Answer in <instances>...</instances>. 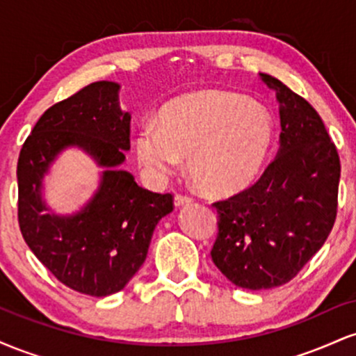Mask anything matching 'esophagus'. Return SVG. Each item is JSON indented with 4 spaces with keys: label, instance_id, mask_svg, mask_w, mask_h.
Here are the masks:
<instances>
[{
    "label": "esophagus",
    "instance_id": "obj_1",
    "mask_svg": "<svg viewBox=\"0 0 356 356\" xmlns=\"http://www.w3.org/2000/svg\"><path fill=\"white\" fill-rule=\"evenodd\" d=\"M192 202V199L191 197H187V195H175L174 197V204H175V207H182V206H187V204H191Z\"/></svg>",
    "mask_w": 356,
    "mask_h": 356
}]
</instances>
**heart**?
Returning <instances> with one entry per match:
<instances>
[{
  "instance_id": "b5f03b06",
  "label": "heart",
  "mask_w": 356,
  "mask_h": 356,
  "mask_svg": "<svg viewBox=\"0 0 356 356\" xmlns=\"http://www.w3.org/2000/svg\"><path fill=\"white\" fill-rule=\"evenodd\" d=\"M276 138L275 117L248 97L219 90L167 102L137 130L134 149L150 181H164L189 157L192 181L219 197L249 189L263 174Z\"/></svg>"
}]
</instances>
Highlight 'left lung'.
Listing matches in <instances>:
<instances>
[{"label":"left lung","instance_id":"1","mask_svg":"<svg viewBox=\"0 0 356 356\" xmlns=\"http://www.w3.org/2000/svg\"><path fill=\"white\" fill-rule=\"evenodd\" d=\"M280 104V150L248 191L216 202L219 234L211 256L232 284L288 283L320 251L337 218L340 157L321 117L283 81L259 73Z\"/></svg>","mask_w":356,"mask_h":356}]
</instances>
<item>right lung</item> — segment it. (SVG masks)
Here are the masks:
<instances>
[{
    "label": "right lung",
    "instance_id": "1",
    "mask_svg": "<svg viewBox=\"0 0 356 356\" xmlns=\"http://www.w3.org/2000/svg\"><path fill=\"white\" fill-rule=\"evenodd\" d=\"M120 85L95 81L50 107L18 159V219L28 248L68 288L90 296L120 291L144 264L172 195L140 187L122 169L130 150V112ZM76 148L101 169L96 191L76 211L58 213L44 197V179L65 149Z\"/></svg>",
    "mask_w": 356,
    "mask_h": 356
}]
</instances>
